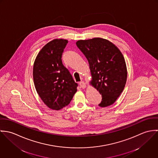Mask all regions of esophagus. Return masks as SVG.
Returning <instances> with one entry per match:
<instances>
[{
	"label": "esophagus",
	"instance_id": "esophagus-1",
	"mask_svg": "<svg viewBox=\"0 0 158 158\" xmlns=\"http://www.w3.org/2000/svg\"><path fill=\"white\" fill-rule=\"evenodd\" d=\"M80 85L81 88H82L83 89L86 88V83L83 81H81V82H80Z\"/></svg>",
	"mask_w": 158,
	"mask_h": 158
}]
</instances>
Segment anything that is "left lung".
<instances>
[{
	"label": "left lung",
	"mask_w": 158,
	"mask_h": 158,
	"mask_svg": "<svg viewBox=\"0 0 158 158\" xmlns=\"http://www.w3.org/2000/svg\"><path fill=\"white\" fill-rule=\"evenodd\" d=\"M76 45L88 61L92 75L90 85L102 94L98 106L113 105L127 82V69L122 53L111 42L101 38L79 40Z\"/></svg>",
	"instance_id": "8db88e82"
}]
</instances>
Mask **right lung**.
Segmentation results:
<instances>
[{"instance_id": "1", "label": "right lung", "mask_w": 158, "mask_h": 158, "mask_svg": "<svg viewBox=\"0 0 158 158\" xmlns=\"http://www.w3.org/2000/svg\"><path fill=\"white\" fill-rule=\"evenodd\" d=\"M68 43L64 39L50 41L40 51L33 64L36 92L45 105L53 110L68 105L77 91L78 84L61 60Z\"/></svg>"}]
</instances>
